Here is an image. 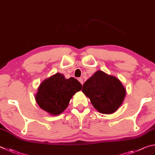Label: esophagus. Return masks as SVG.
I'll list each match as a JSON object with an SVG mask.
<instances>
[{
  "label": "esophagus",
  "instance_id": "1",
  "mask_svg": "<svg viewBox=\"0 0 155 155\" xmlns=\"http://www.w3.org/2000/svg\"><path fill=\"white\" fill-rule=\"evenodd\" d=\"M78 80H79V82L82 84H83V83H84V82H83V80H82V78H79V79H78Z\"/></svg>",
  "mask_w": 155,
  "mask_h": 155
}]
</instances>
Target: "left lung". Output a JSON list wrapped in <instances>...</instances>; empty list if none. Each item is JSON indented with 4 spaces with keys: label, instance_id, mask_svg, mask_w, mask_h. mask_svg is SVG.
<instances>
[{
    "label": "left lung",
    "instance_id": "obj_1",
    "mask_svg": "<svg viewBox=\"0 0 155 155\" xmlns=\"http://www.w3.org/2000/svg\"><path fill=\"white\" fill-rule=\"evenodd\" d=\"M82 92L94 107L102 114L115 112L123 104L125 88L116 77L97 71L84 84Z\"/></svg>",
    "mask_w": 155,
    "mask_h": 155
}]
</instances>
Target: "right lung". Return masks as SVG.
Wrapping results in <instances>:
<instances>
[{
  "mask_svg": "<svg viewBox=\"0 0 155 155\" xmlns=\"http://www.w3.org/2000/svg\"><path fill=\"white\" fill-rule=\"evenodd\" d=\"M82 89V84L75 79H65L57 73L41 84L35 96L42 110L52 115H58L67 107L72 97Z\"/></svg>",
  "mask_w": 155,
  "mask_h": 155,
  "instance_id": "1",
  "label": "right lung"
}]
</instances>
